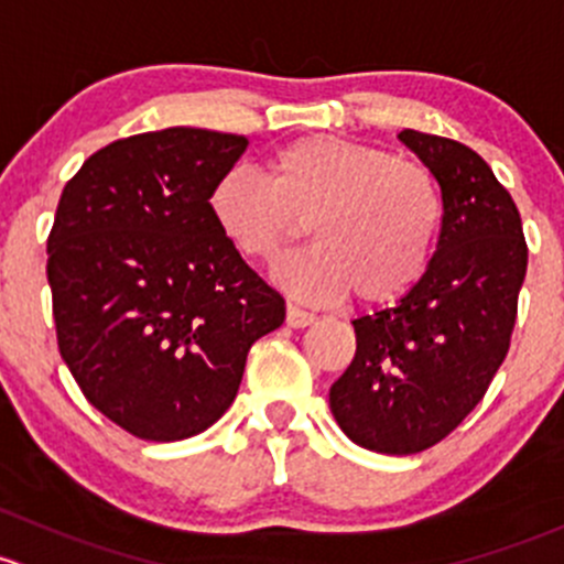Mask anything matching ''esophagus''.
<instances>
[{
    "label": "esophagus",
    "mask_w": 564,
    "mask_h": 564,
    "mask_svg": "<svg viewBox=\"0 0 564 564\" xmlns=\"http://www.w3.org/2000/svg\"><path fill=\"white\" fill-rule=\"evenodd\" d=\"M315 321H317V317L312 315V312L301 310V306H295V304H288V325H290V328H306V325H312Z\"/></svg>",
    "instance_id": "obj_1"
}]
</instances>
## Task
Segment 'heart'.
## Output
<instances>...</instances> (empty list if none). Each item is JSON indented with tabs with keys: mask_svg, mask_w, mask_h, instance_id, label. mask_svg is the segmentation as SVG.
Wrapping results in <instances>:
<instances>
[{
	"mask_svg": "<svg viewBox=\"0 0 564 564\" xmlns=\"http://www.w3.org/2000/svg\"><path fill=\"white\" fill-rule=\"evenodd\" d=\"M208 212L236 252L263 265H274L312 225L317 247L276 269V282L295 299L325 304L356 290L364 304H391L432 263L443 193L423 162L312 135L271 154L265 178L247 171L219 178Z\"/></svg>",
	"mask_w": 564,
	"mask_h": 564,
	"instance_id": "b5f03b06",
	"label": "heart"
}]
</instances>
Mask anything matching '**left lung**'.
<instances>
[{
  "mask_svg": "<svg viewBox=\"0 0 564 564\" xmlns=\"http://www.w3.org/2000/svg\"><path fill=\"white\" fill-rule=\"evenodd\" d=\"M443 193L437 252L391 310L352 321L356 358L330 386L341 432L377 454L432 448L475 410L502 367L527 274L519 208L480 154L402 130Z\"/></svg>",
  "mask_w": 564,
  "mask_h": 564,
  "instance_id": "obj_1",
  "label": "left lung"
}]
</instances>
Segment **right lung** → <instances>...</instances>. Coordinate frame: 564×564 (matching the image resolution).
Masks as SVG:
<instances>
[{"label": "right lung", "mask_w": 564, "mask_h": 564, "mask_svg": "<svg viewBox=\"0 0 564 564\" xmlns=\"http://www.w3.org/2000/svg\"><path fill=\"white\" fill-rule=\"evenodd\" d=\"M167 127L95 152L65 184L48 236L56 341L75 382L132 437L173 443L223 417L247 352L284 323L208 212L247 149Z\"/></svg>", "instance_id": "1"}]
</instances>
